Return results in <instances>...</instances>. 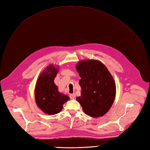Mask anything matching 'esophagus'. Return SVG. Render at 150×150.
Returning <instances> with one entry per match:
<instances>
[{
    "label": "esophagus",
    "instance_id": "esophagus-1",
    "mask_svg": "<svg viewBox=\"0 0 150 150\" xmlns=\"http://www.w3.org/2000/svg\"><path fill=\"white\" fill-rule=\"evenodd\" d=\"M69 97L71 99H74V98H75V93H72L69 95Z\"/></svg>",
    "mask_w": 150,
    "mask_h": 150
}]
</instances>
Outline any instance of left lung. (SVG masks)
Returning <instances> with one entry per match:
<instances>
[{"mask_svg":"<svg viewBox=\"0 0 150 150\" xmlns=\"http://www.w3.org/2000/svg\"><path fill=\"white\" fill-rule=\"evenodd\" d=\"M81 79V95L77 97L86 114L98 117L106 114L115 100L116 86L107 68L99 60H87L76 66Z\"/></svg>","mask_w":150,"mask_h":150,"instance_id":"left-lung-1","label":"left lung"}]
</instances>
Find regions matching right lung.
Instances as JSON below:
<instances>
[{"mask_svg":"<svg viewBox=\"0 0 150 150\" xmlns=\"http://www.w3.org/2000/svg\"><path fill=\"white\" fill-rule=\"evenodd\" d=\"M59 69L51 64L38 78L35 90V97L38 107L43 112L55 115L62 110L63 104L69 100L68 95L60 93L54 83Z\"/></svg>","mask_w":150,"mask_h":150,"instance_id":"obj_1","label":"right lung"}]
</instances>
